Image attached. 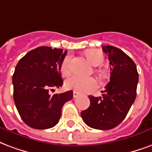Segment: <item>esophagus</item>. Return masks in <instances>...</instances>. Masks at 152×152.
<instances>
[{
    "mask_svg": "<svg viewBox=\"0 0 152 152\" xmlns=\"http://www.w3.org/2000/svg\"><path fill=\"white\" fill-rule=\"evenodd\" d=\"M79 96V93L77 92V91H73V98H76V97L78 96Z\"/></svg>",
    "mask_w": 152,
    "mask_h": 152,
    "instance_id": "1",
    "label": "esophagus"
}]
</instances>
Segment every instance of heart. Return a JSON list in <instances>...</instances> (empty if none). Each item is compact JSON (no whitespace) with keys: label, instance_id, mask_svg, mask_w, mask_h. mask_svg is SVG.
<instances>
[{"label":"heart","instance_id":"1","mask_svg":"<svg viewBox=\"0 0 152 152\" xmlns=\"http://www.w3.org/2000/svg\"><path fill=\"white\" fill-rule=\"evenodd\" d=\"M86 56L90 61V63L94 66L100 65L104 61V56L99 50L90 49L87 51ZM71 57L67 56L64 59L61 65V74L63 76H68L71 72ZM98 82L92 77H82L79 76H73L68 78L65 81V87L67 89L74 90L80 93H88L95 91L98 88Z\"/></svg>","mask_w":152,"mask_h":152}]
</instances>
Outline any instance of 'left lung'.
I'll use <instances>...</instances> for the list:
<instances>
[{
  "label": "left lung",
  "mask_w": 152,
  "mask_h": 152,
  "mask_svg": "<svg viewBox=\"0 0 152 152\" xmlns=\"http://www.w3.org/2000/svg\"><path fill=\"white\" fill-rule=\"evenodd\" d=\"M102 49L109 60L110 81L102 96H89L90 106L80 115L91 128L109 130L124 120L135 101L139 74L134 61L120 48L106 45Z\"/></svg>",
  "instance_id": "1"
}]
</instances>
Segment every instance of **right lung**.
Instances as JSON below:
<instances>
[{
	"mask_svg": "<svg viewBox=\"0 0 152 152\" xmlns=\"http://www.w3.org/2000/svg\"><path fill=\"white\" fill-rule=\"evenodd\" d=\"M67 51L42 46L30 51L17 63L13 76V99L23 121L35 129H48L60 120L64 104L73 97L68 91L50 96L62 86L61 65Z\"/></svg>",
	"mask_w": 152,
	"mask_h": 152,
	"instance_id": "right-lung-1",
	"label": "right lung"
}]
</instances>
